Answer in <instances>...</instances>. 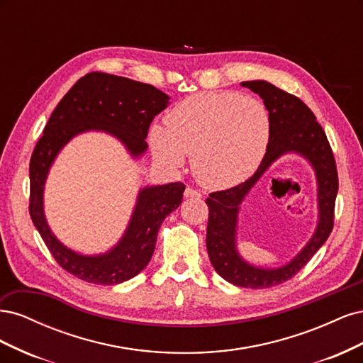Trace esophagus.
I'll return each mask as SVG.
<instances>
[{
    "label": "esophagus",
    "mask_w": 363,
    "mask_h": 363,
    "mask_svg": "<svg viewBox=\"0 0 363 363\" xmlns=\"http://www.w3.org/2000/svg\"><path fill=\"white\" fill-rule=\"evenodd\" d=\"M200 196H201V194L199 191L189 188V186L184 189V199H200Z\"/></svg>",
    "instance_id": "34e87169"
}]
</instances>
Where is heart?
<instances>
[{
	"label": "heart",
	"instance_id": "heart-1",
	"mask_svg": "<svg viewBox=\"0 0 363 363\" xmlns=\"http://www.w3.org/2000/svg\"><path fill=\"white\" fill-rule=\"evenodd\" d=\"M269 112L255 96L201 92L184 98L164 116V127L150 130L155 157L179 169L192 156L195 179L204 188L224 191L247 182L267 155Z\"/></svg>",
	"mask_w": 363,
	"mask_h": 363
}]
</instances>
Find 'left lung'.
<instances>
[{"label": "left lung", "mask_w": 363, "mask_h": 363, "mask_svg": "<svg viewBox=\"0 0 363 363\" xmlns=\"http://www.w3.org/2000/svg\"><path fill=\"white\" fill-rule=\"evenodd\" d=\"M257 94L269 112L271 138L267 155L256 174L232 189L208 195V223L206 245L215 271L228 283L240 288H272L295 276L320 250L333 228L335 200L337 195V172L333 152L323 127L313 112L300 98L279 89L267 80L242 82ZM295 154L311 164L317 180L318 219L311 239L286 264L276 269L257 267L240 256L237 228L240 206L250 189L279 158Z\"/></svg>", "instance_id": "1"}]
</instances>
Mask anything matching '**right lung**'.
<instances>
[{
	"label": "right lung",
	"mask_w": 363,
	"mask_h": 363,
	"mask_svg": "<svg viewBox=\"0 0 363 363\" xmlns=\"http://www.w3.org/2000/svg\"><path fill=\"white\" fill-rule=\"evenodd\" d=\"M171 98L145 84L104 72L77 82L54 108L30 160V216L59 265L94 284H119L144 269L155 252L159 228L182 204L184 184H147L136 196L133 212L118 242L104 252L84 255L60 242L45 216L43 192L54 160L79 135L96 131L115 138L133 160L148 150V127Z\"/></svg>",
	"instance_id": "1"
}]
</instances>
